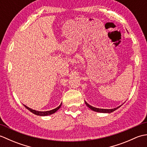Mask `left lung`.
<instances>
[{
	"label": "left lung",
	"instance_id": "left-lung-1",
	"mask_svg": "<svg viewBox=\"0 0 147 147\" xmlns=\"http://www.w3.org/2000/svg\"><path fill=\"white\" fill-rule=\"evenodd\" d=\"M85 104L86 105L87 107H88V108H90L91 110L93 111H95V112H101V113H111V112H114V111L117 110V109L119 108L122 105H119V107H116V108H114V109H99V108H96V107H93V106L89 105L88 103H87L86 101H85Z\"/></svg>",
	"mask_w": 147,
	"mask_h": 147
}]
</instances>
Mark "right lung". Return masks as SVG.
<instances>
[{
    "instance_id": "obj_1",
    "label": "right lung",
    "mask_w": 147,
    "mask_h": 147,
    "mask_svg": "<svg viewBox=\"0 0 147 147\" xmlns=\"http://www.w3.org/2000/svg\"><path fill=\"white\" fill-rule=\"evenodd\" d=\"M62 105V103L61 104V105L58 106L57 108H55L54 109H52L51 111H35V110H33V109H32L29 108L28 107H27L26 105H23L24 107H25L28 110L30 111L31 112H32L33 114L37 115H40V116H46V115H51L52 114L55 113V112H57L59 109H60L61 106Z\"/></svg>"
}]
</instances>
